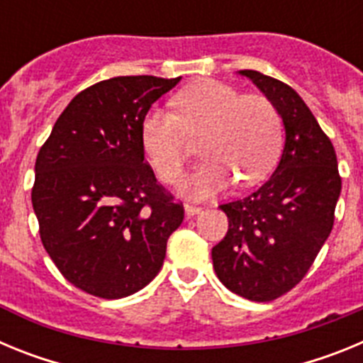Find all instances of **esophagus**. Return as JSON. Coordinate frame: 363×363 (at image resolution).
Listing matches in <instances>:
<instances>
[{"mask_svg": "<svg viewBox=\"0 0 363 363\" xmlns=\"http://www.w3.org/2000/svg\"><path fill=\"white\" fill-rule=\"evenodd\" d=\"M184 211H185V216L192 218V216H196V214L201 213V207H198V205H192V203H185Z\"/></svg>", "mask_w": 363, "mask_h": 363, "instance_id": "obj_1", "label": "esophagus"}]
</instances>
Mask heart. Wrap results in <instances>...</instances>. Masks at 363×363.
<instances>
[{
  "label": "heart",
  "mask_w": 363,
  "mask_h": 363,
  "mask_svg": "<svg viewBox=\"0 0 363 363\" xmlns=\"http://www.w3.org/2000/svg\"><path fill=\"white\" fill-rule=\"evenodd\" d=\"M172 104L174 112L152 107L140 123L143 152L162 182L174 184L182 178L187 162L185 134L200 130L198 152L203 162L184 184L191 196H213L233 179L243 187L255 185L274 169L281 121L267 98L242 96L234 86L203 79L179 91Z\"/></svg>",
  "instance_id": "b5f03b06"
}]
</instances>
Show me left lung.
Listing matches in <instances>:
<instances>
[{
    "instance_id": "1",
    "label": "left lung",
    "mask_w": 363,
    "mask_h": 363,
    "mask_svg": "<svg viewBox=\"0 0 363 363\" xmlns=\"http://www.w3.org/2000/svg\"><path fill=\"white\" fill-rule=\"evenodd\" d=\"M238 74L274 105L285 145L277 171L258 191L220 205L229 230L213 247V265L234 294L271 301L306 277L329 238L342 179L331 140L298 92L258 70Z\"/></svg>"
}]
</instances>
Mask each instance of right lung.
Returning <instances> with one entry per match:
<instances>
[{
  "instance_id": "right-lung-1",
  "label": "right lung",
  "mask_w": 363,
  "mask_h": 363,
  "mask_svg": "<svg viewBox=\"0 0 363 363\" xmlns=\"http://www.w3.org/2000/svg\"><path fill=\"white\" fill-rule=\"evenodd\" d=\"M182 78L118 76L79 92L36 158L32 207L63 277L118 300L160 272L184 207L156 184L140 123Z\"/></svg>"
}]
</instances>
